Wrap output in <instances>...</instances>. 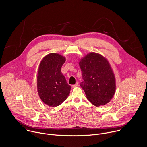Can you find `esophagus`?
<instances>
[{
    "label": "esophagus",
    "mask_w": 147,
    "mask_h": 147,
    "mask_svg": "<svg viewBox=\"0 0 147 147\" xmlns=\"http://www.w3.org/2000/svg\"><path fill=\"white\" fill-rule=\"evenodd\" d=\"M78 83L77 82L74 85H72V86H73V88H76V87H77V86H78Z\"/></svg>",
    "instance_id": "esophagus-1"
}]
</instances>
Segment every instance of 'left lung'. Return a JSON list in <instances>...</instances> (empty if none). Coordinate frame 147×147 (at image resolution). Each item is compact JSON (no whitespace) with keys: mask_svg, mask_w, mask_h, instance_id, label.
<instances>
[{"mask_svg":"<svg viewBox=\"0 0 147 147\" xmlns=\"http://www.w3.org/2000/svg\"><path fill=\"white\" fill-rule=\"evenodd\" d=\"M84 81L80 84L87 99L99 107L110 102L116 90V80L111 66L102 55L91 52L80 59Z\"/></svg>","mask_w":147,"mask_h":147,"instance_id":"1","label":"left lung"}]
</instances>
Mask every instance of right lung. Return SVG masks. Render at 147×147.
I'll use <instances>...</instances> for the list:
<instances>
[{"label":"right lung","instance_id":"right-lung-1","mask_svg":"<svg viewBox=\"0 0 147 147\" xmlns=\"http://www.w3.org/2000/svg\"><path fill=\"white\" fill-rule=\"evenodd\" d=\"M66 58L57 53H50L41 61L37 75V88L42 102L50 107L62 104L70 92L71 86L61 72Z\"/></svg>","mask_w":147,"mask_h":147}]
</instances>
